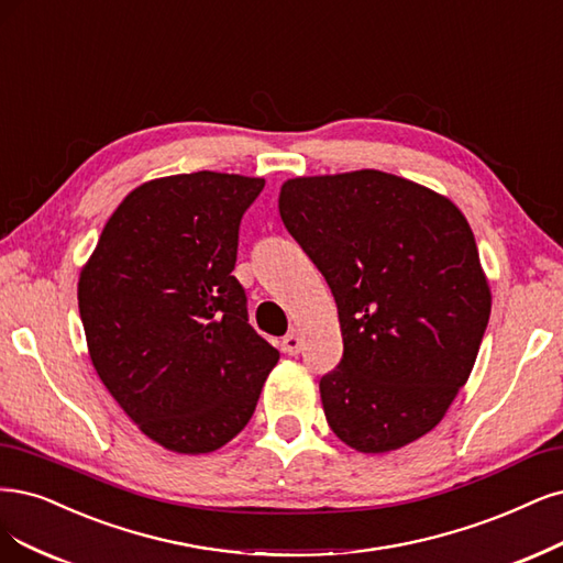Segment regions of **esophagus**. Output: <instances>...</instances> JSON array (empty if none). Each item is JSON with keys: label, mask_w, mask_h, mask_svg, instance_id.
Segmentation results:
<instances>
[{"label": "esophagus", "mask_w": 563, "mask_h": 563, "mask_svg": "<svg viewBox=\"0 0 563 563\" xmlns=\"http://www.w3.org/2000/svg\"><path fill=\"white\" fill-rule=\"evenodd\" d=\"M300 349H302V340H300L298 333H288V335L282 338V352L284 354L296 356V354H300Z\"/></svg>", "instance_id": "obj_1"}]
</instances>
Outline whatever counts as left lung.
<instances>
[{
	"instance_id": "8db88e82",
	"label": "left lung",
	"mask_w": 563,
	"mask_h": 563,
	"mask_svg": "<svg viewBox=\"0 0 563 563\" xmlns=\"http://www.w3.org/2000/svg\"><path fill=\"white\" fill-rule=\"evenodd\" d=\"M279 214L338 305L344 352L319 382L328 426L363 454L433 431L468 382L492 314L466 217L379 169L288 179Z\"/></svg>"
}]
</instances>
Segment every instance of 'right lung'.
I'll return each instance as SVG.
<instances>
[{
	"label": "right lung",
	"instance_id": "1",
	"mask_svg": "<svg viewBox=\"0 0 563 563\" xmlns=\"http://www.w3.org/2000/svg\"><path fill=\"white\" fill-rule=\"evenodd\" d=\"M263 186L207 169L151 179L115 207L81 269L95 371L169 452L207 454L235 438L279 361L232 277L242 214Z\"/></svg>",
	"mask_w": 563,
	"mask_h": 563
}]
</instances>
